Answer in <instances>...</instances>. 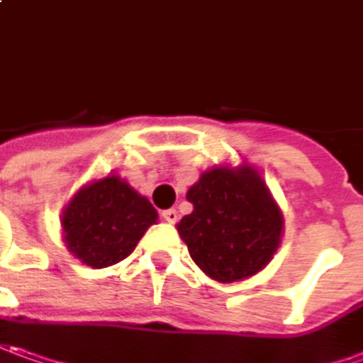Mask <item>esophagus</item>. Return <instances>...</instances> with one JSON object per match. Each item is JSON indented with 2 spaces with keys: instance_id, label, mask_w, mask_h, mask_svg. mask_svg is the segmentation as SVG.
<instances>
[{
  "instance_id": "obj_1",
  "label": "esophagus",
  "mask_w": 363,
  "mask_h": 363,
  "mask_svg": "<svg viewBox=\"0 0 363 363\" xmlns=\"http://www.w3.org/2000/svg\"><path fill=\"white\" fill-rule=\"evenodd\" d=\"M162 219L170 223V225H174L177 220H179V213L174 211V208H167V211H162Z\"/></svg>"
}]
</instances>
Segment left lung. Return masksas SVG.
Wrapping results in <instances>:
<instances>
[{
	"mask_svg": "<svg viewBox=\"0 0 363 363\" xmlns=\"http://www.w3.org/2000/svg\"><path fill=\"white\" fill-rule=\"evenodd\" d=\"M186 201L193 213L177 223V231L211 279L243 281L271 263L281 245L283 213L255 167L205 170Z\"/></svg>",
	"mask_w": 363,
	"mask_h": 363,
	"instance_id": "8db88e82",
	"label": "left lung"
}]
</instances>
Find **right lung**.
Masks as SVG:
<instances>
[{
    "mask_svg": "<svg viewBox=\"0 0 363 363\" xmlns=\"http://www.w3.org/2000/svg\"><path fill=\"white\" fill-rule=\"evenodd\" d=\"M150 201L120 174L82 184L64 206L60 225L68 251L92 269H104L130 255L157 225Z\"/></svg>",
    "mask_w": 363,
    "mask_h": 363,
    "instance_id": "obj_1",
    "label": "right lung"
}]
</instances>
